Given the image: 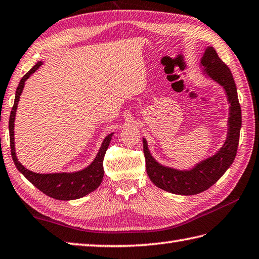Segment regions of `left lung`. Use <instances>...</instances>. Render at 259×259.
I'll return each instance as SVG.
<instances>
[{"label": "left lung", "instance_id": "8db88e82", "mask_svg": "<svg viewBox=\"0 0 259 259\" xmlns=\"http://www.w3.org/2000/svg\"><path fill=\"white\" fill-rule=\"evenodd\" d=\"M204 74L211 77L226 91L229 107L228 135L222 148L190 170H178L164 167L151 155L146 140L143 139V151L146 172L155 186L178 195H195L208 189L227 171L236 158L241 128V108L238 100L237 87L230 69L224 64L213 47H207L201 60Z\"/></svg>", "mask_w": 259, "mask_h": 259}]
</instances>
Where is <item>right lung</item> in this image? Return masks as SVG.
Returning a JSON list of instances; mask_svg holds the SVG:
<instances>
[{
	"instance_id": "right-lung-1",
	"label": "right lung",
	"mask_w": 259,
	"mask_h": 259,
	"mask_svg": "<svg viewBox=\"0 0 259 259\" xmlns=\"http://www.w3.org/2000/svg\"><path fill=\"white\" fill-rule=\"evenodd\" d=\"M42 65V62L39 61L37 64L19 82V85L16 91V98L12 107L11 114L9 119V131H10V148H11V155L13 162L17 169L20 171L33 186L37 187L40 192L46 194L52 198L60 199V201H70L85 196V195L94 192L95 189L100 186L104 178V158L106 151L108 149L113 133L108 134L102 142L98 154L96 155L95 160L87 168L75 172H60V174H36L32 172L19 162L14 149V119H16V111L18 108V102L22 94L24 82L35 73L39 67Z\"/></svg>"
}]
</instances>
